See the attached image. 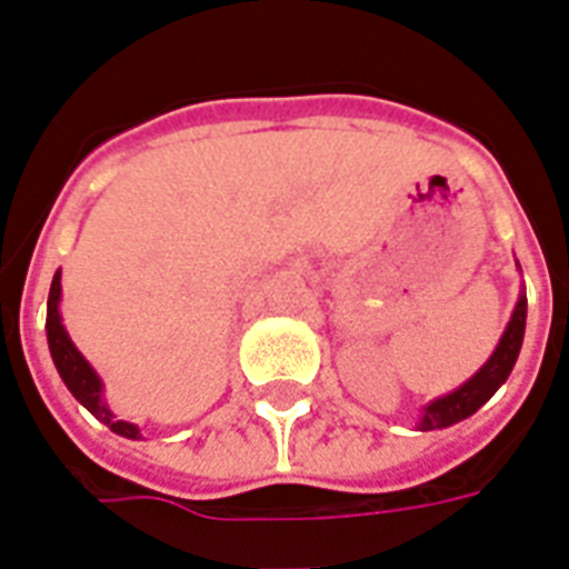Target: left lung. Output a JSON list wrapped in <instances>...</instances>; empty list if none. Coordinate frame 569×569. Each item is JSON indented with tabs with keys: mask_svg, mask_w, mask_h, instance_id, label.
Listing matches in <instances>:
<instances>
[{
	"mask_svg": "<svg viewBox=\"0 0 569 569\" xmlns=\"http://www.w3.org/2000/svg\"><path fill=\"white\" fill-rule=\"evenodd\" d=\"M523 330H526V298L517 300L515 316H511L509 327L502 332L500 345L493 350V357L479 368L477 377H470L461 389H456L452 395L438 397L436 403H429L423 409V418H420V429H441L450 427V423H459V420L470 418L477 412L479 406L488 403L493 397V391L500 389L502 382L509 380L511 368L517 362V353H520V345H523Z\"/></svg>",
	"mask_w": 569,
	"mask_h": 569,
	"instance_id": "left-lung-1",
	"label": "left lung"
}]
</instances>
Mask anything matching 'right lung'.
<instances>
[{
    "label": "right lung",
    "instance_id": "1",
    "mask_svg": "<svg viewBox=\"0 0 569 569\" xmlns=\"http://www.w3.org/2000/svg\"><path fill=\"white\" fill-rule=\"evenodd\" d=\"M58 300H60V271L54 274L52 289H49V312H46V336H49V350H52L54 368H58L60 380L67 382V389L72 391L78 403H84L101 423H108L117 436L124 438H140V429L128 423V420H113L110 409L101 403V382L96 377L87 359L76 350V345L69 341L67 330L60 325V312H58Z\"/></svg>",
    "mask_w": 569,
    "mask_h": 569
}]
</instances>
